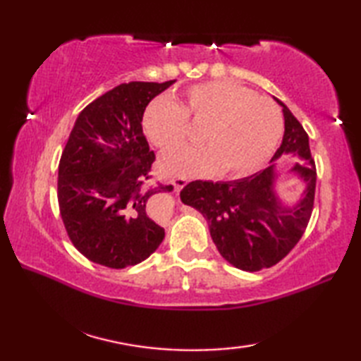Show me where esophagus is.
I'll use <instances>...</instances> for the list:
<instances>
[{"mask_svg":"<svg viewBox=\"0 0 361 361\" xmlns=\"http://www.w3.org/2000/svg\"><path fill=\"white\" fill-rule=\"evenodd\" d=\"M188 183H189V180L185 178V176H178V178H175L173 180V188H175L176 192H180V190L185 188Z\"/></svg>","mask_w":361,"mask_h":361,"instance_id":"34e87169","label":"esophagus"}]
</instances>
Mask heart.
Masks as SVG:
<instances>
[{"instance_id": "obj_1", "label": "heart", "mask_w": 361, "mask_h": 361, "mask_svg": "<svg viewBox=\"0 0 361 361\" xmlns=\"http://www.w3.org/2000/svg\"><path fill=\"white\" fill-rule=\"evenodd\" d=\"M189 122L203 127L200 149L173 150L159 161L169 176H211L224 171L239 178L262 166L279 144L283 121L270 99L239 83L216 80L190 87L176 104L159 96L145 106L142 130L161 150L185 144Z\"/></svg>"}]
</instances>
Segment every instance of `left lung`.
<instances>
[{
  "label": "left lung",
  "mask_w": 361,
  "mask_h": 361,
  "mask_svg": "<svg viewBox=\"0 0 361 361\" xmlns=\"http://www.w3.org/2000/svg\"><path fill=\"white\" fill-rule=\"evenodd\" d=\"M276 99V97H274ZM283 113V137L273 160L283 154L302 159L290 172L306 186L293 207L283 205L275 194L279 173L270 164L255 175L234 181L189 183L180 192L181 202L206 219L219 252L243 271L270 268L286 257L301 239L315 202L317 167L309 136L286 104L276 99Z\"/></svg>",
  "instance_id": "left-lung-1"
}]
</instances>
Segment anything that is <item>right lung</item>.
Masks as SVG:
<instances>
[{"instance_id": "right-lung-1", "label": "right lung", "mask_w": 361, "mask_h": 361, "mask_svg": "<svg viewBox=\"0 0 361 361\" xmlns=\"http://www.w3.org/2000/svg\"><path fill=\"white\" fill-rule=\"evenodd\" d=\"M173 83H121L75 119L60 158L57 197L68 235L91 262L136 265L164 239L150 203L173 186L150 181L155 153L142 133V114Z\"/></svg>"}]
</instances>
